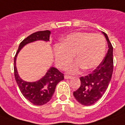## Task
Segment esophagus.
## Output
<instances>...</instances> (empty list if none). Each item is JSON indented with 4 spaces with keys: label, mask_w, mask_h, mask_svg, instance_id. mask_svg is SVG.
<instances>
[{
    "label": "esophagus",
    "mask_w": 125,
    "mask_h": 125,
    "mask_svg": "<svg viewBox=\"0 0 125 125\" xmlns=\"http://www.w3.org/2000/svg\"><path fill=\"white\" fill-rule=\"evenodd\" d=\"M64 78H65V79H70V78H72V76H68V75H65V76H64Z\"/></svg>",
    "instance_id": "1"
}]
</instances>
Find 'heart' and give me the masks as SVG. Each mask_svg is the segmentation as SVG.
Segmentation results:
<instances>
[{
	"mask_svg": "<svg viewBox=\"0 0 125 125\" xmlns=\"http://www.w3.org/2000/svg\"><path fill=\"white\" fill-rule=\"evenodd\" d=\"M106 41L104 36L91 32H76L63 38L62 44L53 47L56 65L65 69L72 62L73 55L76 62L68 68L70 74L77 73L81 68L89 70L97 67L104 57Z\"/></svg>",
	"mask_w": 125,
	"mask_h": 125,
	"instance_id": "obj_1",
	"label": "heart"
}]
</instances>
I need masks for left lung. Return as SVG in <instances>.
Segmentation results:
<instances>
[{
  "mask_svg": "<svg viewBox=\"0 0 125 125\" xmlns=\"http://www.w3.org/2000/svg\"><path fill=\"white\" fill-rule=\"evenodd\" d=\"M108 42V50L106 55L92 73L80 78L81 84L73 93L76 99L81 104H94L104 94L110 83L113 72V47L108 36L103 32Z\"/></svg>",
  "mask_w": 125,
  "mask_h": 125,
  "instance_id": "obj_1",
  "label": "left lung"
}]
</instances>
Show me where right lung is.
Returning <instances> with one entry per match:
<instances>
[{"label":"right lung","instance_id":"right-lung-1","mask_svg":"<svg viewBox=\"0 0 125 125\" xmlns=\"http://www.w3.org/2000/svg\"><path fill=\"white\" fill-rule=\"evenodd\" d=\"M51 32L49 30L38 31L28 36L20 44L18 50L14 57V75L18 87L23 97L35 105H42L52 98L57 84L63 81L62 73L54 67H51L43 77L36 82H26L22 80L17 72L16 59L17 54L26 44L37 41H49Z\"/></svg>","mask_w":125,"mask_h":125}]
</instances>
